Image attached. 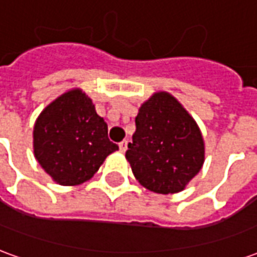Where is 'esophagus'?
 Masks as SVG:
<instances>
[{
  "label": "esophagus",
  "instance_id": "esophagus-1",
  "mask_svg": "<svg viewBox=\"0 0 257 257\" xmlns=\"http://www.w3.org/2000/svg\"><path fill=\"white\" fill-rule=\"evenodd\" d=\"M118 146H119V151H121V153H125V151L128 150V142H126V140L121 142Z\"/></svg>",
  "mask_w": 257,
  "mask_h": 257
}]
</instances>
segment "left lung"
Segmentation results:
<instances>
[{
	"instance_id": "1",
	"label": "left lung",
	"mask_w": 257,
	"mask_h": 257,
	"mask_svg": "<svg viewBox=\"0 0 257 257\" xmlns=\"http://www.w3.org/2000/svg\"><path fill=\"white\" fill-rule=\"evenodd\" d=\"M126 160L143 187L158 194L186 189L205 161L201 129L182 103L156 92L140 106Z\"/></svg>"
}]
</instances>
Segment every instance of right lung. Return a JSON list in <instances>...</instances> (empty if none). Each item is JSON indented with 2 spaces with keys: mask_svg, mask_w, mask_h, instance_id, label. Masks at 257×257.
I'll use <instances>...</instances> for the list:
<instances>
[{
  "mask_svg": "<svg viewBox=\"0 0 257 257\" xmlns=\"http://www.w3.org/2000/svg\"><path fill=\"white\" fill-rule=\"evenodd\" d=\"M38 164L60 186H78L93 178L107 156L118 150L108 140L107 123L90 97L74 88L51 101L33 131Z\"/></svg>",
  "mask_w": 257,
  "mask_h": 257,
  "instance_id": "add662e5",
  "label": "right lung"
}]
</instances>
